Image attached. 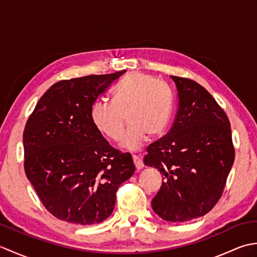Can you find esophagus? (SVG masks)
<instances>
[{
  "label": "esophagus",
  "instance_id": "34e87169",
  "mask_svg": "<svg viewBox=\"0 0 257 257\" xmlns=\"http://www.w3.org/2000/svg\"><path fill=\"white\" fill-rule=\"evenodd\" d=\"M133 160H134V163H135V167L137 170H141V169L144 168V162L143 160H141V158L138 157V156H133Z\"/></svg>",
  "mask_w": 257,
  "mask_h": 257
}]
</instances>
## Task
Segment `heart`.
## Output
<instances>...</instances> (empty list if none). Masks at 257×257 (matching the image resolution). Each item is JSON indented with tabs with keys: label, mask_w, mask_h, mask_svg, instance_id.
I'll use <instances>...</instances> for the list:
<instances>
[{
	"label": "heart",
	"mask_w": 257,
	"mask_h": 257,
	"mask_svg": "<svg viewBox=\"0 0 257 257\" xmlns=\"http://www.w3.org/2000/svg\"><path fill=\"white\" fill-rule=\"evenodd\" d=\"M172 98L168 87L150 75L132 73L120 83L112 94V102L97 100L90 109V119L97 132L114 143L122 138L130 123L122 147L138 150L147 135L160 136L170 121Z\"/></svg>",
	"instance_id": "obj_1"
}]
</instances>
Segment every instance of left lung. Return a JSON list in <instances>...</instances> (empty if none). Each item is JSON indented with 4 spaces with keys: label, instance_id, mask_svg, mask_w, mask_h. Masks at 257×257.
I'll return each mask as SVG.
<instances>
[{
    "label": "left lung",
    "instance_id": "1",
    "mask_svg": "<svg viewBox=\"0 0 257 257\" xmlns=\"http://www.w3.org/2000/svg\"><path fill=\"white\" fill-rule=\"evenodd\" d=\"M178 92L171 129L147 148L146 166L163 176L152 209L168 222L205 215L219 202L235 157L225 111L196 81L170 76Z\"/></svg>",
    "mask_w": 257,
    "mask_h": 257
}]
</instances>
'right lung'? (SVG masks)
<instances>
[{"label":"right lung","mask_w":257,"mask_h":257,"mask_svg":"<svg viewBox=\"0 0 257 257\" xmlns=\"http://www.w3.org/2000/svg\"><path fill=\"white\" fill-rule=\"evenodd\" d=\"M124 72L57 81L27 119L26 177L59 220L79 225L105 221L120 184L136 171L132 155L112 148L90 119L92 103Z\"/></svg>","instance_id":"add662e5"}]
</instances>
